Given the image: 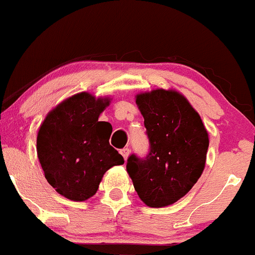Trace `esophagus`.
<instances>
[{
	"label": "esophagus",
	"mask_w": 255,
	"mask_h": 255,
	"mask_svg": "<svg viewBox=\"0 0 255 255\" xmlns=\"http://www.w3.org/2000/svg\"><path fill=\"white\" fill-rule=\"evenodd\" d=\"M121 154H122V156L125 157V160L128 159V156H129V149L128 148H125L121 150Z\"/></svg>",
	"instance_id": "34e87169"
}]
</instances>
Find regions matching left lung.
<instances>
[{
  "label": "left lung",
  "mask_w": 255,
  "mask_h": 255,
  "mask_svg": "<svg viewBox=\"0 0 255 255\" xmlns=\"http://www.w3.org/2000/svg\"><path fill=\"white\" fill-rule=\"evenodd\" d=\"M144 117L150 151L130 155L127 172L141 202L150 208L176 203L192 189L205 167L209 134L199 114L175 89L135 95Z\"/></svg>",
  "instance_id": "left-lung-1"
}]
</instances>
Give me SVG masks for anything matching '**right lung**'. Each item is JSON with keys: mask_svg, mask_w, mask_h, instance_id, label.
<instances>
[{"mask_svg": "<svg viewBox=\"0 0 255 255\" xmlns=\"http://www.w3.org/2000/svg\"><path fill=\"white\" fill-rule=\"evenodd\" d=\"M111 100L110 96L78 93L53 107L40 126V165L47 182L67 199L84 202L92 198L106 171L125 163L109 143L111 125L99 121Z\"/></svg>", "mask_w": 255, "mask_h": 255, "instance_id": "add662e5", "label": "right lung"}]
</instances>
